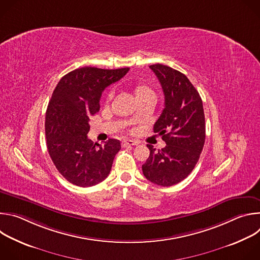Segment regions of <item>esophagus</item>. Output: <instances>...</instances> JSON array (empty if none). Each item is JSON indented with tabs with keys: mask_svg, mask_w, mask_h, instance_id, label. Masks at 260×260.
<instances>
[{
	"mask_svg": "<svg viewBox=\"0 0 260 260\" xmlns=\"http://www.w3.org/2000/svg\"><path fill=\"white\" fill-rule=\"evenodd\" d=\"M139 142L138 141H133V140H122L121 141V146L122 147H126V146H134V145H138Z\"/></svg>",
	"mask_w": 260,
	"mask_h": 260,
	"instance_id": "1",
	"label": "esophagus"
}]
</instances>
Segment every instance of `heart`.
<instances>
[{
	"mask_svg": "<svg viewBox=\"0 0 260 260\" xmlns=\"http://www.w3.org/2000/svg\"><path fill=\"white\" fill-rule=\"evenodd\" d=\"M135 94H136L137 100H138V99H142V98H146V96L154 95L152 89H151L150 87H148L147 85H144V84H140V85H138V86L135 88ZM107 98H108V99L112 98V92H109L108 95H107Z\"/></svg>",
	"mask_w": 260,
	"mask_h": 260,
	"instance_id": "obj_1",
	"label": "heart"
}]
</instances>
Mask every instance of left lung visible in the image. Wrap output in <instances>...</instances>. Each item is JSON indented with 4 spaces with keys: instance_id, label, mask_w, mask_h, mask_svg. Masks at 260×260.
Returning <instances> with one entry per match:
<instances>
[{
    "instance_id": "obj_1",
    "label": "left lung",
    "mask_w": 260,
    "mask_h": 260,
    "mask_svg": "<svg viewBox=\"0 0 260 260\" xmlns=\"http://www.w3.org/2000/svg\"><path fill=\"white\" fill-rule=\"evenodd\" d=\"M165 94V109L153 126L166 142L161 150L147 145L150 155L142 166L144 176L160 186H172L194 169L203 151L206 125L199 91L181 72L156 63L149 67Z\"/></svg>"
}]
</instances>
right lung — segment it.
Listing matches in <instances>:
<instances>
[{"label": "right lung", "mask_w": 260, "mask_h": 260, "mask_svg": "<svg viewBox=\"0 0 260 260\" xmlns=\"http://www.w3.org/2000/svg\"><path fill=\"white\" fill-rule=\"evenodd\" d=\"M128 70L76 69L64 75L53 90L45 117L47 149L59 174L76 186L89 187L104 181L120 150L119 140L93 144L87 134L89 117L100 110L102 92Z\"/></svg>", "instance_id": "right-lung-1"}]
</instances>
